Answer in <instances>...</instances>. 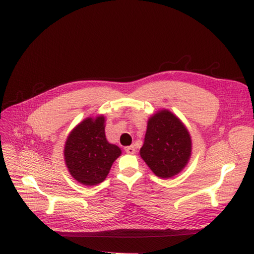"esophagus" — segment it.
<instances>
[{"label": "esophagus", "instance_id": "1", "mask_svg": "<svg viewBox=\"0 0 254 254\" xmlns=\"http://www.w3.org/2000/svg\"><path fill=\"white\" fill-rule=\"evenodd\" d=\"M125 151L127 152V153H130V155H131V153H134V151H135V149H134V146H126L125 147Z\"/></svg>", "mask_w": 254, "mask_h": 254}]
</instances>
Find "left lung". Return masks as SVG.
I'll list each match as a JSON object with an SVG mask.
<instances>
[{
  "label": "left lung",
  "instance_id": "1",
  "mask_svg": "<svg viewBox=\"0 0 254 254\" xmlns=\"http://www.w3.org/2000/svg\"><path fill=\"white\" fill-rule=\"evenodd\" d=\"M190 150L188 129L172 112L159 111L148 120L140 155L155 175L171 178L180 173L188 163Z\"/></svg>",
  "mask_w": 254,
  "mask_h": 254
}]
</instances>
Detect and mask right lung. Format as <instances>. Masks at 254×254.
<instances>
[{"mask_svg": "<svg viewBox=\"0 0 254 254\" xmlns=\"http://www.w3.org/2000/svg\"><path fill=\"white\" fill-rule=\"evenodd\" d=\"M104 124L103 115L95 120L86 119L73 129L65 142L64 160L68 172L84 186L103 182L122 152L117 145L107 141Z\"/></svg>", "mask_w": 254, "mask_h": 254, "instance_id": "obj_1", "label": "right lung"}]
</instances>
